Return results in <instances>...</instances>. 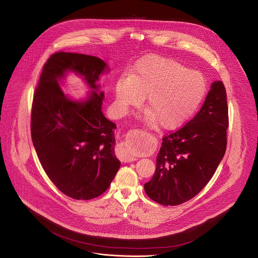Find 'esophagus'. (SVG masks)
<instances>
[{"label":"esophagus","mask_w":258,"mask_h":258,"mask_svg":"<svg viewBox=\"0 0 258 258\" xmlns=\"http://www.w3.org/2000/svg\"><path fill=\"white\" fill-rule=\"evenodd\" d=\"M116 155L118 156V158L123 162H130V161L137 159L135 156H133L131 154V152L123 145H119L118 147H117Z\"/></svg>","instance_id":"esophagus-1"}]
</instances>
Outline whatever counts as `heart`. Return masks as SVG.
Returning a JSON list of instances; mask_svg holds the SVG:
<instances>
[{"label":"heart","mask_w":258,"mask_h":258,"mask_svg":"<svg viewBox=\"0 0 258 258\" xmlns=\"http://www.w3.org/2000/svg\"><path fill=\"white\" fill-rule=\"evenodd\" d=\"M207 93L204 75L190 71L175 58L150 54L133 67L128 77L116 82V104L124 111L147 97L145 119L165 130H175L190 119Z\"/></svg>","instance_id":"1"}]
</instances>
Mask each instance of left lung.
<instances>
[{"instance_id": "left-lung-1", "label": "left lung", "mask_w": 258, "mask_h": 258, "mask_svg": "<svg viewBox=\"0 0 258 258\" xmlns=\"http://www.w3.org/2000/svg\"><path fill=\"white\" fill-rule=\"evenodd\" d=\"M227 127L225 87L215 81L194 118L163 136L155 173L144 185L147 196L163 206H178L195 198L223 158Z\"/></svg>"}]
</instances>
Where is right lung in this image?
Here are the masks:
<instances>
[{
  "mask_svg": "<svg viewBox=\"0 0 258 258\" xmlns=\"http://www.w3.org/2000/svg\"><path fill=\"white\" fill-rule=\"evenodd\" d=\"M106 68L101 58L57 51L45 62L34 92L31 136L41 165L66 196L91 200L105 192L120 168L114 153L116 124L102 112L104 92L96 81ZM68 69L94 89L83 103L67 98L58 79Z\"/></svg>",
  "mask_w": 258,
  "mask_h": 258,
  "instance_id": "1",
  "label": "right lung"
}]
</instances>
